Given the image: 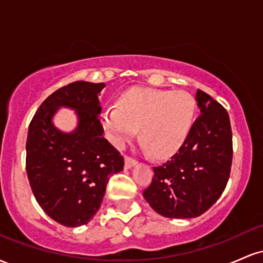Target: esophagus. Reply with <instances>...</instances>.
<instances>
[{
  "label": "esophagus",
  "mask_w": 263,
  "mask_h": 263,
  "mask_svg": "<svg viewBox=\"0 0 263 263\" xmlns=\"http://www.w3.org/2000/svg\"><path fill=\"white\" fill-rule=\"evenodd\" d=\"M136 163H137V161H136L135 158H132V157H129L127 155L125 156V168H126V170H128V168L134 167Z\"/></svg>",
  "instance_id": "34e87169"
}]
</instances>
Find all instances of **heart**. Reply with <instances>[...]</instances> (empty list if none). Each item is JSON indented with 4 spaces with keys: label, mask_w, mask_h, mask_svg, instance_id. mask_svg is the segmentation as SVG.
<instances>
[{
    "label": "heart",
    "mask_w": 263,
    "mask_h": 263,
    "mask_svg": "<svg viewBox=\"0 0 263 263\" xmlns=\"http://www.w3.org/2000/svg\"><path fill=\"white\" fill-rule=\"evenodd\" d=\"M195 102L185 91L136 87L105 108L101 122L111 141L121 146L140 128L142 143L155 157L174 153L192 127Z\"/></svg>",
    "instance_id": "1"
}]
</instances>
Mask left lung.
Returning a JSON list of instances; mask_svg holds the SVG:
<instances>
[{"label":"left lung","instance_id":"1","mask_svg":"<svg viewBox=\"0 0 263 263\" xmlns=\"http://www.w3.org/2000/svg\"><path fill=\"white\" fill-rule=\"evenodd\" d=\"M200 116L179 151L162 165L143 197L165 218H197L215 204L225 190L232 164L230 117L222 105L198 90Z\"/></svg>","mask_w":263,"mask_h":263}]
</instances>
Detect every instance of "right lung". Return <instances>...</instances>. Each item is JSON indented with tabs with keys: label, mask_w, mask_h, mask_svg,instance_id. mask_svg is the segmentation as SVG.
<instances>
[{
	"label": "right lung",
	"mask_w": 263,
	"mask_h": 263,
	"mask_svg": "<svg viewBox=\"0 0 263 263\" xmlns=\"http://www.w3.org/2000/svg\"><path fill=\"white\" fill-rule=\"evenodd\" d=\"M104 83L74 81L42 102L26 143V170L39 206L66 228L85 225L102 203L108 177L123 170V157L102 136L98 115ZM59 106L75 108L80 126L73 134L53 127Z\"/></svg>",
	"instance_id": "1"
}]
</instances>
